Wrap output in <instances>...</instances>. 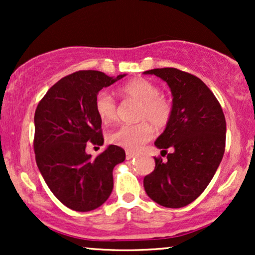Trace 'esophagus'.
<instances>
[{
    "label": "esophagus",
    "mask_w": 255,
    "mask_h": 255,
    "mask_svg": "<svg viewBox=\"0 0 255 255\" xmlns=\"http://www.w3.org/2000/svg\"><path fill=\"white\" fill-rule=\"evenodd\" d=\"M135 152H131V151H126V158L127 159H131V158L135 157Z\"/></svg>",
    "instance_id": "34e87169"
}]
</instances>
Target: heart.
Listing matches in <instances>:
<instances>
[{"label": "heart", "instance_id": "heart-1", "mask_svg": "<svg viewBox=\"0 0 255 255\" xmlns=\"http://www.w3.org/2000/svg\"><path fill=\"white\" fill-rule=\"evenodd\" d=\"M126 99L139 102L135 119L139 122L124 125L108 134V141L127 150H137L153 135V128L163 129L170 122L172 103L159 93V87L144 78L131 79L120 89ZM95 110L102 124L110 125L119 118V105L107 91H101L95 98Z\"/></svg>", "mask_w": 255, "mask_h": 255}]
</instances>
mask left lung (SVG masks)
I'll return each mask as SVG.
<instances>
[{
  "label": "left lung",
  "mask_w": 255,
  "mask_h": 255,
  "mask_svg": "<svg viewBox=\"0 0 255 255\" xmlns=\"http://www.w3.org/2000/svg\"><path fill=\"white\" fill-rule=\"evenodd\" d=\"M166 81L172 93V116L154 145L166 160L144 177L152 200L178 209L194 201L211 182L225 150L227 124L212 91L195 75L177 68L146 71Z\"/></svg>",
  "instance_id": "left-lung-1"
}]
</instances>
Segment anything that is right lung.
<instances>
[{"label": "right lung", "mask_w": 255, "mask_h": 255, "mask_svg": "<svg viewBox=\"0 0 255 255\" xmlns=\"http://www.w3.org/2000/svg\"><path fill=\"white\" fill-rule=\"evenodd\" d=\"M125 75L75 72L51 86L37 105L33 148L38 169L55 197L74 211H92L107 201L114 168L126 158L124 148L116 145L96 157L85 152L87 144L104 142L96 96Z\"/></svg>", "instance_id": "right-lung-1"}]
</instances>
